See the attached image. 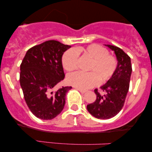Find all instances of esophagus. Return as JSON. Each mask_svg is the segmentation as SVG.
Masks as SVG:
<instances>
[{
	"label": "esophagus",
	"mask_w": 152,
	"mask_h": 152,
	"mask_svg": "<svg viewBox=\"0 0 152 152\" xmlns=\"http://www.w3.org/2000/svg\"><path fill=\"white\" fill-rule=\"evenodd\" d=\"M76 89H77L78 91H79L81 92V93H82V94H84V93H86V90L80 89V88H76Z\"/></svg>",
	"instance_id": "34e87169"
}]
</instances>
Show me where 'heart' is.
Returning <instances> with one entry per match:
<instances>
[{"label": "heart", "mask_w": 152, "mask_h": 152, "mask_svg": "<svg viewBox=\"0 0 152 152\" xmlns=\"http://www.w3.org/2000/svg\"><path fill=\"white\" fill-rule=\"evenodd\" d=\"M87 56L91 62L87 67L88 73L76 72L69 74L67 81L76 88L86 90L96 86L99 81L104 83L114 74L117 68V61L108 50L98 44L78 47L66 50L62 57V65L67 71H72L78 66V55Z\"/></svg>", "instance_id": "1"}]
</instances>
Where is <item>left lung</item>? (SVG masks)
Here are the masks:
<instances>
[{"label": "left lung", "instance_id": "obj_1", "mask_svg": "<svg viewBox=\"0 0 152 152\" xmlns=\"http://www.w3.org/2000/svg\"><path fill=\"white\" fill-rule=\"evenodd\" d=\"M114 50L117 59V68L112 77L101 86L105 94L102 95L98 89L94 90L96 99L87 105V110L92 116L100 119H109L119 113L126 99L129 88L132 68L131 58L118 47L105 45Z\"/></svg>", "mask_w": 152, "mask_h": 152}]
</instances>
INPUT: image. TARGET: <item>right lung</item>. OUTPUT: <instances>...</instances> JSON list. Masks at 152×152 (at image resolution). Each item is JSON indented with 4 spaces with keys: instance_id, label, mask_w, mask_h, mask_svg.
Instances as JSON below:
<instances>
[{
    "instance_id": "add662e5",
    "label": "right lung",
    "mask_w": 152,
    "mask_h": 152,
    "mask_svg": "<svg viewBox=\"0 0 152 152\" xmlns=\"http://www.w3.org/2000/svg\"><path fill=\"white\" fill-rule=\"evenodd\" d=\"M71 46L50 40L26 52L20 67V84L26 104L33 114L52 119L64 109L66 93L71 86L53 88L65 77L62 56Z\"/></svg>"
}]
</instances>
